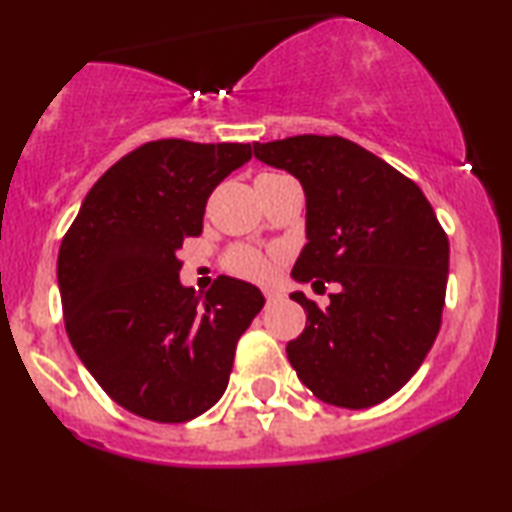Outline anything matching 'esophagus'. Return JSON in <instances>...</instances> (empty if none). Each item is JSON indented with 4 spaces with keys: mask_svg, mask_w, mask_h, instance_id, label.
Segmentation results:
<instances>
[{
    "mask_svg": "<svg viewBox=\"0 0 512 512\" xmlns=\"http://www.w3.org/2000/svg\"><path fill=\"white\" fill-rule=\"evenodd\" d=\"M263 296L268 298V303H272V300L282 298V293H279V291H272V289H265V291H263Z\"/></svg>",
    "mask_w": 512,
    "mask_h": 512,
    "instance_id": "1",
    "label": "esophagus"
}]
</instances>
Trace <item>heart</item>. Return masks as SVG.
Returning a JSON list of instances; mask_svg holds the SVG:
<instances>
[{"label":"heart","instance_id":"1","mask_svg":"<svg viewBox=\"0 0 512 512\" xmlns=\"http://www.w3.org/2000/svg\"><path fill=\"white\" fill-rule=\"evenodd\" d=\"M226 268L235 275L247 277V279H256L261 282L270 275V261L265 258L261 251L251 249V247H235L228 251L226 256Z\"/></svg>","mask_w":512,"mask_h":512}]
</instances>
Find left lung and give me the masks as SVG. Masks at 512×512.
<instances>
[{
  "mask_svg": "<svg viewBox=\"0 0 512 512\" xmlns=\"http://www.w3.org/2000/svg\"><path fill=\"white\" fill-rule=\"evenodd\" d=\"M265 165L305 191V235L291 277L340 286L326 310L307 312L286 345L300 382L319 401L361 410L394 396L440 331L450 242L415 181L342 137L298 135L254 144Z\"/></svg>",
  "mask_w": 512,
  "mask_h": 512,
  "instance_id": "left-lung-1",
  "label": "left lung"
}]
</instances>
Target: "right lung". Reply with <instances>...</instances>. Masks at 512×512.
<instances>
[{
    "mask_svg": "<svg viewBox=\"0 0 512 512\" xmlns=\"http://www.w3.org/2000/svg\"><path fill=\"white\" fill-rule=\"evenodd\" d=\"M251 158V144L158 139L111 165L58 254L65 328L111 401L179 424L223 396L235 347L263 293L233 277L198 296L179 282L177 251L202 233L207 198Z\"/></svg>",
    "mask_w": 512,
    "mask_h": 512,
    "instance_id": "right-lung-1",
    "label": "right lung"
}]
</instances>
